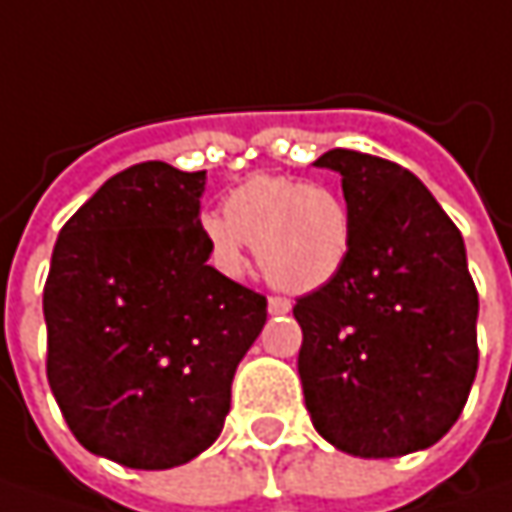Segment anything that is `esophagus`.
Returning <instances> with one entry per match:
<instances>
[{
	"label": "esophagus",
	"mask_w": 512,
	"mask_h": 512,
	"mask_svg": "<svg viewBox=\"0 0 512 512\" xmlns=\"http://www.w3.org/2000/svg\"><path fill=\"white\" fill-rule=\"evenodd\" d=\"M292 309V303L286 298H280V295H272L269 298V315H286Z\"/></svg>",
	"instance_id": "1"
}]
</instances>
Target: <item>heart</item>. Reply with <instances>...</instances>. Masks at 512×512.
I'll use <instances>...</instances> for the list:
<instances>
[{
    "instance_id": "heart-1",
    "label": "heart",
    "mask_w": 512,
    "mask_h": 512,
    "mask_svg": "<svg viewBox=\"0 0 512 512\" xmlns=\"http://www.w3.org/2000/svg\"><path fill=\"white\" fill-rule=\"evenodd\" d=\"M212 263L229 278L246 269L255 243L263 275L286 292H315L344 269L352 249L346 200L292 174H255L223 200V217H203Z\"/></svg>"
}]
</instances>
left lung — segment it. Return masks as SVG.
Masks as SVG:
<instances>
[{"instance_id":"8db88e82","label":"left lung","mask_w":512,"mask_h":512,"mask_svg":"<svg viewBox=\"0 0 512 512\" xmlns=\"http://www.w3.org/2000/svg\"><path fill=\"white\" fill-rule=\"evenodd\" d=\"M352 214L344 269L295 303L300 384L315 430L361 458L433 447L478 369V292L456 223L398 163L332 148Z\"/></svg>"}]
</instances>
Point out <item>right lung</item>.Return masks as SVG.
I'll return each instance as SVG.
<instances>
[{
    "label": "right lung",
    "instance_id": "right-lung-1",
    "mask_svg": "<svg viewBox=\"0 0 512 512\" xmlns=\"http://www.w3.org/2000/svg\"><path fill=\"white\" fill-rule=\"evenodd\" d=\"M206 171L125 168L62 226L45 280L48 384L77 441L134 470L212 447L266 298L209 266Z\"/></svg>",
    "mask_w": 512,
    "mask_h": 512
}]
</instances>
